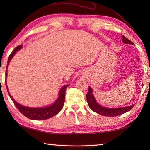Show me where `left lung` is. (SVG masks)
Returning <instances> with one entry per match:
<instances>
[{
  "label": "left lung",
  "mask_w": 150,
  "mask_h": 150,
  "mask_svg": "<svg viewBox=\"0 0 150 150\" xmlns=\"http://www.w3.org/2000/svg\"><path fill=\"white\" fill-rule=\"evenodd\" d=\"M122 42L124 44H134L131 40L127 39V38L124 37V35H122ZM92 92H93V90L89 86L88 92L86 95L88 106L91 108V110H93L94 112L100 114L101 115H104L106 117H115L118 115H120L128 112V111L132 109L133 107L134 106L133 105H132V106H130L117 108H108L101 106L100 105L98 104L96 102V100H95Z\"/></svg>",
  "instance_id": "8db88e82"
}]
</instances>
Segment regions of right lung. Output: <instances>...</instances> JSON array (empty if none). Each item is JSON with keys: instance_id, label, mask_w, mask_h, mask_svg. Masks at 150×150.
<instances>
[{"instance_id": "obj_1", "label": "right lung", "mask_w": 150, "mask_h": 150, "mask_svg": "<svg viewBox=\"0 0 150 150\" xmlns=\"http://www.w3.org/2000/svg\"><path fill=\"white\" fill-rule=\"evenodd\" d=\"M22 45H18V46L16 47L14 50L11 52L10 55L8 57L7 68L9 65V62H10V60L13 58V57L15 55V53H17L18 51H19L22 48ZM6 77H7V68H6ZM6 86L9 97L11 98L12 101L13 102L14 104L15 105V106L17 108L18 111H20L22 114H23L25 117H26L28 119L32 120L47 119L58 114L60 112V111L62 110V108L64 106V103L65 100V91L67 87L68 86V85L64 86L60 89V90L59 91V98H57V100L52 105H51V106L44 108H30L22 106L20 104L17 103V102L13 99V98L11 97L10 93H9L7 85L6 84Z\"/></svg>"}]
</instances>
